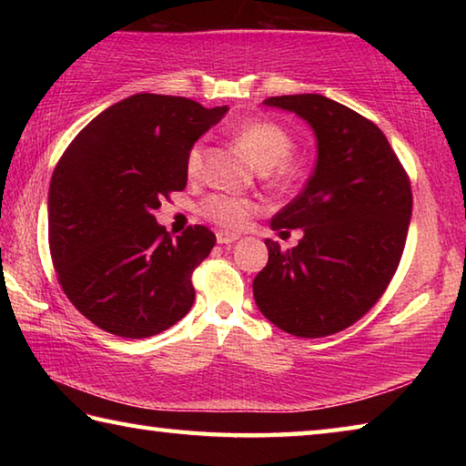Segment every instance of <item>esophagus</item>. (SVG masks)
I'll return each mask as SVG.
<instances>
[{
  "label": "esophagus",
  "instance_id": "obj_1",
  "mask_svg": "<svg viewBox=\"0 0 466 466\" xmlns=\"http://www.w3.org/2000/svg\"><path fill=\"white\" fill-rule=\"evenodd\" d=\"M216 238H218V242H219V244H230V242H236V240H238V234H232V232H224V230H219V232L216 234Z\"/></svg>",
  "mask_w": 466,
  "mask_h": 466
}]
</instances>
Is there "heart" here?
Here are the masks:
<instances>
[{"label": "heart", "mask_w": 466, "mask_h": 466, "mask_svg": "<svg viewBox=\"0 0 466 466\" xmlns=\"http://www.w3.org/2000/svg\"><path fill=\"white\" fill-rule=\"evenodd\" d=\"M234 139L273 187H289L298 178L299 167L289 160V154L294 152V137L283 125L271 119H248L234 129ZM203 154V141H195L188 147L185 168L191 178L201 172ZM255 211L257 205L250 199L234 195H209L201 205V214L226 230H240Z\"/></svg>", "instance_id": "obj_1"}]
</instances>
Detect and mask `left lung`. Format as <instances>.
I'll use <instances>...</instances> for the list:
<instances>
[{
    "instance_id": "left-lung-1",
    "label": "left lung",
    "mask_w": 466,
    "mask_h": 466,
    "mask_svg": "<svg viewBox=\"0 0 466 466\" xmlns=\"http://www.w3.org/2000/svg\"><path fill=\"white\" fill-rule=\"evenodd\" d=\"M267 106L310 123L319 160L304 191L271 219L273 230L302 228L252 281L255 302L275 327L296 337H327L358 322L382 298L403 257L413 195L389 139L356 110L320 94L271 96Z\"/></svg>"
}]
</instances>
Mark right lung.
Wrapping results in <instances>:
<instances>
[{
  "label": "right lung",
  "instance_id": "obj_1",
  "mask_svg": "<svg viewBox=\"0 0 466 466\" xmlns=\"http://www.w3.org/2000/svg\"><path fill=\"white\" fill-rule=\"evenodd\" d=\"M228 106L133 94L92 119L59 157L49 187V248L61 289L106 333L144 339L191 310V275L216 234L172 236L154 218L187 187L188 147Z\"/></svg>",
  "mask_w": 466,
  "mask_h": 466
}]
</instances>
